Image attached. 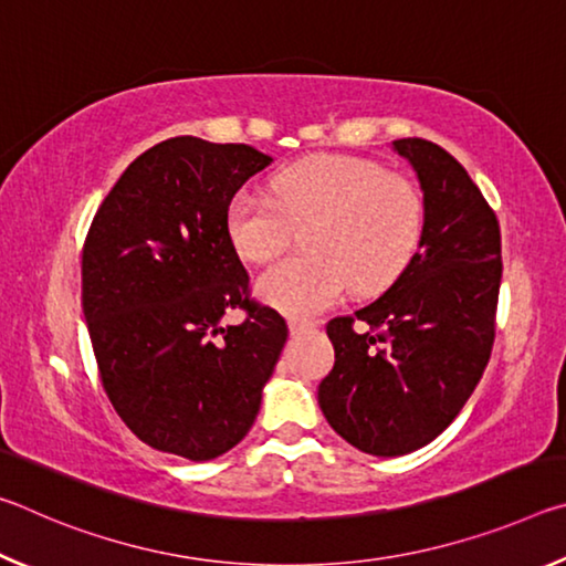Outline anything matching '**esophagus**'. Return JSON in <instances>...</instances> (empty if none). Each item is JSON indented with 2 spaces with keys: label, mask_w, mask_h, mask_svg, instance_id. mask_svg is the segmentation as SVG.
Returning a JSON list of instances; mask_svg holds the SVG:
<instances>
[{
  "label": "esophagus",
  "mask_w": 566,
  "mask_h": 566,
  "mask_svg": "<svg viewBox=\"0 0 566 566\" xmlns=\"http://www.w3.org/2000/svg\"><path fill=\"white\" fill-rule=\"evenodd\" d=\"M312 329H314L312 322H302V319H292L290 322V332L294 334V337H300V334H306V332H312Z\"/></svg>",
  "instance_id": "obj_1"
}]
</instances>
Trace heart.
Here are the masks:
<instances>
[{
  "mask_svg": "<svg viewBox=\"0 0 566 566\" xmlns=\"http://www.w3.org/2000/svg\"><path fill=\"white\" fill-rule=\"evenodd\" d=\"M272 195L239 189L227 234L242 260H274L304 227V252L256 280L262 300L290 317H314L352 286L371 294L407 270L424 232V199L415 181L371 159L317 155L276 171Z\"/></svg>",
  "mask_w": 566,
  "mask_h": 566,
  "instance_id": "obj_1",
  "label": "heart"
}]
</instances>
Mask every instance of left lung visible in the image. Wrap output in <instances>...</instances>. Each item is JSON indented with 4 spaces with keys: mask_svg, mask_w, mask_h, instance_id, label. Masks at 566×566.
<instances>
[{
    "mask_svg": "<svg viewBox=\"0 0 566 566\" xmlns=\"http://www.w3.org/2000/svg\"><path fill=\"white\" fill-rule=\"evenodd\" d=\"M391 147L417 171L424 232L377 302L327 324L334 369L319 385L334 432L375 457L415 452L462 411L490 361L502 282L500 222L467 169L434 142Z\"/></svg>",
    "mask_w": 566,
    "mask_h": 566,
    "instance_id": "left-lung-1",
    "label": "left lung"
}]
</instances>
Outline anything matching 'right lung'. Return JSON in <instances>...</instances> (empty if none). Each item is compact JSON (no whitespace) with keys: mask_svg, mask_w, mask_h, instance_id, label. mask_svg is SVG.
Wrapping results in <instances>:
<instances>
[{"mask_svg":"<svg viewBox=\"0 0 566 566\" xmlns=\"http://www.w3.org/2000/svg\"><path fill=\"white\" fill-rule=\"evenodd\" d=\"M272 165L249 145L171 137L124 169L82 252V310L102 387L142 442L207 462L242 442L286 342L249 300L227 209ZM244 308L242 325L221 324Z\"/></svg>","mask_w":566,"mask_h":566,"instance_id":"right-lung-1","label":"right lung"}]
</instances>
